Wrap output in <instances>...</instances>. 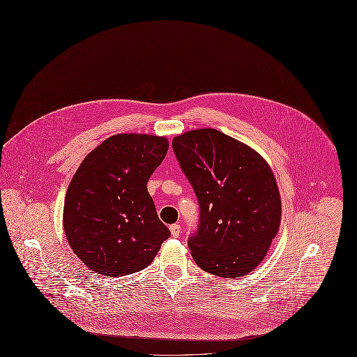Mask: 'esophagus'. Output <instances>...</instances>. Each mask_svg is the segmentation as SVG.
<instances>
[{"mask_svg": "<svg viewBox=\"0 0 357 357\" xmlns=\"http://www.w3.org/2000/svg\"><path fill=\"white\" fill-rule=\"evenodd\" d=\"M170 231L172 237H179V234H181V225H179V223L171 225Z\"/></svg>", "mask_w": 357, "mask_h": 357, "instance_id": "obj_1", "label": "esophagus"}]
</instances>
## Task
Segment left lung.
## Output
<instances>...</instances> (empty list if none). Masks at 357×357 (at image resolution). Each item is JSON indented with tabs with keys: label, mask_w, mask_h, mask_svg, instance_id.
<instances>
[{
	"label": "left lung",
	"mask_w": 357,
	"mask_h": 357,
	"mask_svg": "<svg viewBox=\"0 0 357 357\" xmlns=\"http://www.w3.org/2000/svg\"><path fill=\"white\" fill-rule=\"evenodd\" d=\"M181 169L199 204L198 231L188 238L195 264L218 277L255 269L281 223V197L271 166L248 144L214 128L172 139Z\"/></svg>",
	"instance_id": "8db88e82"
}]
</instances>
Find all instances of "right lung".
<instances>
[{"mask_svg":"<svg viewBox=\"0 0 357 357\" xmlns=\"http://www.w3.org/2000/svg\"><path fill=\"white\" fill-rule=\"evenodd\" d=\"M167 150L163 136L118 134L80 163L66 194L63 226L70 249L92 272L142 271L170 237L147 190Z\"/></svg>","mask_w":357,"mask_h":357,"instance_id":"1","label":"right lung"}]
</instances>
